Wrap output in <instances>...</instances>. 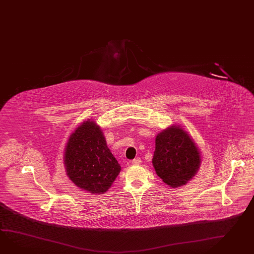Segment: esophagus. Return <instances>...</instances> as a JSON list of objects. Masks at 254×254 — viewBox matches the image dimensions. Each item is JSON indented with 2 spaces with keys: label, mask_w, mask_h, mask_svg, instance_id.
<instances>
[{
  "label": "esophagus",
  "mask_w": 254,
  "mask_h": 254,
  "mask_svg": "<svg viewBox=\"0 0 254 254\" xmlns=\"http://www.w3.org/2000/svg\"><path fill=\"white\" fill-rule=\"evenodd\" d=\"M141 162H142L141 158H140V157H136V158H134V159L131 161V164H132V165H135V166H137V165H140Z\"/></svg>",
  "instance_id": "esophagus-1"
}]
</instances>
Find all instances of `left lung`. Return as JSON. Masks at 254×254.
<instances>
[{
    "label": "left lung",
    "mask_w": 254,
    "mask_h": 254,
    "mask_svg": "<svg viewBox=\"0 0 254 254\" xmlns=\"http://www.w3.org/2000/svg\"><path fill=\"white\" fill-rule=\"evenodd\" d=\"M152 163L163 182L177 188L195 176L201 165L200 150L187 131L172 125L156 135Z\"/></svg>",
    "instance_id": "1"
}]
</instances>
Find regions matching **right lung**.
<instances>
[{"instance_id": "right-lung-1", "label": "right lung", "mask_w": 254, "mask_h": 254, "mask_svg": "<svg viewBox=\"0 0 254 254\" xmlns=\"http://www.w3.org/2000/svg\"><path fill=\"white\" fill-rule=\"evenodd\" d=\"M64 165L69 179L93 194L106 192L121 171L102 130L92 120L80 124L69 137Z\"/></svg>"}]
</instances>
